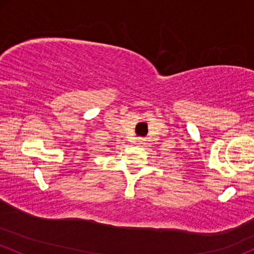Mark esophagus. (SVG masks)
Instances as JSON below:
<instances>
[{"instance_id":"34e87169","label":"esophagus","mask_w":254,"mask_h":254,"mask_svg":"<svg viewBox=\"0 0 254 254\" xmlns=\"http://www.w3.org/2000/svg\"><path fill=\"white\" fill-rule=\"evenodd\" d=\"M138 144H140L141 147H144L147 144V142H146V140H144V138H140V140H138Z\"/></svg>"}]
</instances>
